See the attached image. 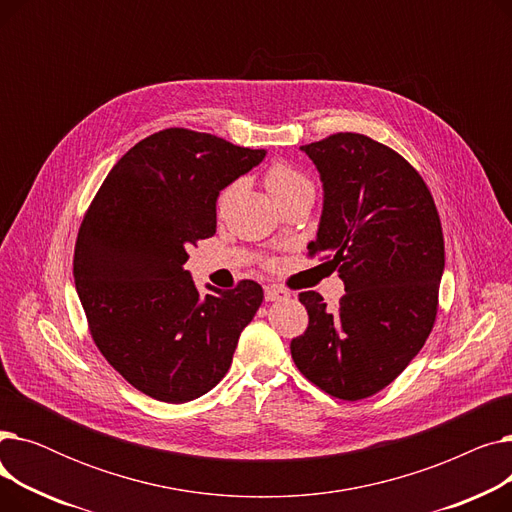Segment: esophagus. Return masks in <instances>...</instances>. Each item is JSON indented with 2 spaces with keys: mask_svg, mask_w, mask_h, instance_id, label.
I'll return each mask as SVG.
<instances>
[{
  "mask_svg": "<svg viewBox=\"0 0 512 512\" xmlns=\"http://www.w3.org/2000/svg\"><path fill=\"white\" fill-rule=\"evenodd\" d=\"M288 292L278 288V286H265V301L272 303V301H280V299H286Z\"/></svg>",
  "mask_w": 512,
  "mask_h": 512,
  "instance_id": "34e87169",
  "label": "esophagus"
}]
</instances>
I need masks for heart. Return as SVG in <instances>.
Returning a JSON list of instances; mask_svg holds the SVG:
<instances>
[{
	"mask_svg": "<svg viewBox=\"0 0 512 512\" xmlns=\"http://www.w3.org/2000/svg\"><path fill=\"white\" fill-rule=\"evenodd\" d=\"M238 186L240 184L234 182V184L224 188V191L218 197V211H224L230 205L232 197L238 191ZM265 186H267V191H270V195L274 197V201L278 205L284 203L286 199L294 197V195L303 193V191H313L311 180L301 170L286 164V161H276V164H272L270 168H267V172H265Z\"/></svg>",
	"mask_w": 512,
	"mask_h": 512,
	"instance_id": "heart-1",
	"label": "heart"
}]
</instances>
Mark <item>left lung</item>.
I'll use <instances>...</instances> for the list:
<instances>
[{"label":"left lung","mask_w":512,"mask_h":512,"mask_svg":"<svg viewBox=\"0 0 512 512\" xmlns=\"http://www.w3.org/2000/svg\"><path fill=\"white\" fill-rule=\"evenodd\" d=\"M324 186L309 253H326L346 294L336 311L301 292L309 328L290 353L309 382L342 400L386 388L434 328L444 272L440 215L423 178L390 147L338 132L301 147Z\"/></svg>","instance_id":"obj_1"}]
</instances>
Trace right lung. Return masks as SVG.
Here are the masks:
<instances>
[{"label": "right lung", "instance_id": "right-lung-1", "mask_svg": "<svg viewBox=\"0 0 512 512\" xmlns=\"http://www.w3.org/2000/svg\"><path fill=\"white\" fill-rule=\"evenodd\" d=\"M265 149L168 128L134 145L103 180L74 249V282L91 336L122 378L161 402L209 392L230 369L263 288L205 284L186 249L215 234V203Z\"/></svg>", "mask_w": 512, "mask_h": 512}]
</instances>
